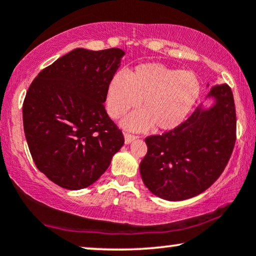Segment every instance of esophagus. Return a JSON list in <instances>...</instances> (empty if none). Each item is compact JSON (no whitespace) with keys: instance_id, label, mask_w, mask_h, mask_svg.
Returning a JSON list of instances; mask_svg holds the SVG:
<instances>
[{"instance_id":"obj_1","label":"esophagus","mask_w":256,"mask_h":256,"mask_svg":"<svg viewBox=\"0 0 256 256\" xmlns=\"http://www.w3.org/2000/svg\"><path fill=\"white\" fill-rule=\"evenodd\" d=\"M136 138H138V136H134V135H130V134H124V143H126V144H129V143H132Z\"/></svg>"}]
</instances>
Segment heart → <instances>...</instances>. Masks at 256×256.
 <instances>
[{
    "instance_id": "1",
    "label": "heart",
    "mask_w": 256,
    "mask_h": 256,
    "mask_svg": "<svg viewBox=\"0 0 256 256\" xmlns=\"http://www.w3.org/2000/svg\"><path fill=\"white\" fill-rule=\"evenodd\" d=\"M202 84L194 72L171 68L157 62L136 66L127 76L116 72L107 87L106 106L112 118H118L140 106L122 121L130 130L143 132L155 126L160 132L180 127L198 102Z\"/></svg>"
}]
</instances>
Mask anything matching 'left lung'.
<instances>
[{
  "label": "left lung",
  "instance_id": "1",
  "mask_svg": "<svg viewBox=\"0 0 256 256\" xmlns=\"http://www.w3.org/2000/svg\"><path fill=\"white\" fill-rule=\"evenodd\" d=\"M208 100V106H199L174 130L146 138L148 152L140 172L157 197L170 202L194 197L225 169L236 143L233 93L226 84L214 85Z\"/></svg>",
  "mask_w": 256,
  "mask_h": 256
}]
</instances>
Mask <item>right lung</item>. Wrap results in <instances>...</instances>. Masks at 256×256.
<instances>
[{"instance_id": "obj_1", "label": "right lung", "mask_w": 256, "mask_h": 256, "mask_svg": "<svg viewBox=\"0 0 256 256\" xmlns=\"http://www.w3.org/2000/svg\"><path fill=\"white\" fill-rule=\"evenodd\" d=\"M121 48H78L40 72L23 102L24 134L37 169L59 186L99 180L124 138L104 110Z\"/></svg>"}]
</instances>
